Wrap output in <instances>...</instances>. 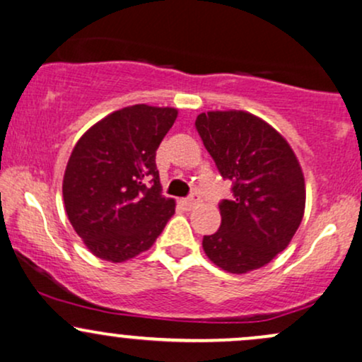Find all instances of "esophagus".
I'll use <instances>...</instances> for the list:
<instances>
[{"mask_svg": "<svg viewBox=\"0 0 362 362\" xmlns=\"http://www.w3.org/2000/svg\"><path fill=\"white\" fill-rule=\"evenodd\" d=\"M197 204H199V195H197V194H192V195H190V197L182 199V201H180V206L184 207L185 211L194 209V207L197 206Z\"/></svg>", "mask_w": 362, "mask_h": 362, "instance_id": "esophagus-1", "label": "esophagus"}]
</instances>
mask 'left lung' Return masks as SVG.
Segmentation results:
<instances>
[{"mask_svg":"<svg viewBox=\"0 0 362 362\" xmlns=\"http://www.w3.org/2000/svg\"><path fill=\"white\" fill-rule=\"evenodd\" d=\"M199 136L233 197L219 204L221 226L204 236L213 264L231 274L264 267L288 247L305 214V177L282 134L245 110L202 112Z\"/></svg>","mask_w":362,"mask_h":362,"instance_id":"1","label":"left lung"}]
</instances>
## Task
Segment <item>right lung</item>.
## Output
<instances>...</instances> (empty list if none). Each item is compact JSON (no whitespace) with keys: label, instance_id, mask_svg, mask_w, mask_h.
<instances>
[{"label":"right lung","instance_id":"add662e5","mask_svg":"<svg viewBox=\"0 0 362 362\" xmlns=\"http://www.w3.org/2000/svg\"><path fill=\"white\" fill-rule=\"evenodd\" d=\"M177 115L173 107H124L74 144L62 199L74 231L98 259L117 264L149 250L175 214V201L161 195L155 158Z\"/></svg>","mask_w":362,"mask_h":362}]
</instances>
